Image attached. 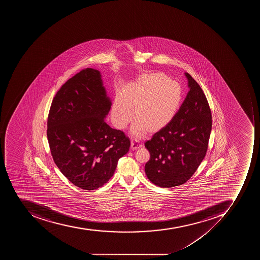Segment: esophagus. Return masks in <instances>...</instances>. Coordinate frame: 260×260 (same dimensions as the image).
Segmentation results:
<instances>
[{
  "mask_svg": "<svg viewBox=\"0 0 260 260\" xmlns=\"http://www.w3.org/2000/svg\"><path fill=\"white\" fill-rule=\"evenodd\" d=\"M142 147V145L140 143L139 141H132L131 142V149L133 150H136V149H140V148Z\"/></svg>",
  "mask_w": 260,
  "mask_h": 260,
  "instance_id": "34e87169",
  "label": "esophagus"
}]
</instances>
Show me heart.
<instances>
[{
	"label": "heart",
	"instance_id": "1",
	"mask_svg": "<svg viewBox=\"0 0 260 260\" xmlns=\"http://www.w3.org/2000/svg\"><path fill=\"white\" fill-rule=\"evenodd\" d=\"M181 99L178 83L162 73L146 74L126 86L123 95L115 98L111 119L117 128L123 129L135 115L137 120L130 132L140 138L148 129L157 131L165 127L178 111Z\"/></svg>",
	"mask_w": 260,
	"mask_h": 260
}]
</instances>
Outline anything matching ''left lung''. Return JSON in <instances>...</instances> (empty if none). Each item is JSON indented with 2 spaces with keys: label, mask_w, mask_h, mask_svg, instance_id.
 I'll return each mask as SVG.
<instances>
[{
  "label": "left lung",
  "mask_w": 260,
  "mask_h": 260,
  "mask_svg": "<svg viewBox=\"0 0 260 260\" xmlns=\"http://www.w3.org/2000/svg\"><path fill=\"white\" fill-rule=\"evenodd\" d=\"M189 88L184 103L170 123L145 146L150 158L145 174L153 184L172 188L191 178L204 159L211 135V109L199 84L184 73Z\"/></svg>",
  "instance_id": "8db88e82"
}]
</instances>
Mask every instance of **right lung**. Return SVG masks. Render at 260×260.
Instances as JSON below:
<instances>
[{"instance_id": "1", "label": "right lung", "mask_w": 260, "mask_h": 260, "mask_svg": "<svg viewBox=\"0 0 260 260\" xmlns=\"http://www.w3.org/2000/svg\"><path fill=\"white\" fill-rule=\"evenodd\" d=\"M111 105L101 72L86 68L61 86L49 110L53 161L69 181L85 190L106 184L130 147L124 133L105 122Z\"/></svg>"}]
</instances>
